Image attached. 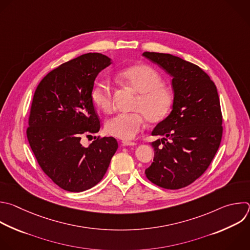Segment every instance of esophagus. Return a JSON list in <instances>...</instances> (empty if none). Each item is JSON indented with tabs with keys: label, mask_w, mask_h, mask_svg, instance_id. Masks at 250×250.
Returning a JSON list of instances; mask_svg holds the SVG:
<instances>
[{
	"label": "esophagus",
	"mask_w": 250,
	"mask_h": 250,
	"mask_svg": "<svg viewBox=\"0 0 250 250\" xmlns=\"http://www.w3.org/2000/svg\"><path fill=\"white\" fill-rule=\"evenodd\" d=\"M123 144H124L125 146H134V145H136L135 142H133V141H127V140H124V141H123Z\"/></svg>",
	"instance_id": "obj_1"
}]
</instances>
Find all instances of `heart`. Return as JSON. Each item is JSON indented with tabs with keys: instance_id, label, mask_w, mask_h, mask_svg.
I'll return each instance as SVG.
<instances>
[{
	"instance_id": "heart-1",
	"label": "heart",
	"mask_w": 250,
	"mask_h": 250,
	"mask_svg": "<svg viewBox=\"0 0 250 250\" xmlns=\"http://www.w3.org/2000/svg\"><path fill=\"white\" fill-rule=\"evenodd\" d=\"M119 78L125 85L138 93L133 110L129 114H120L106 124L108 134L123 140L132 139L144 126L145 121L149 124H158L167 118L174 103L173 89L164 84L162 75L154 67L137 63L122 69ZM94 104L103 112L113 110V86L108 78L100 79L91 93Z\"/></svg>"
}]
</instances>
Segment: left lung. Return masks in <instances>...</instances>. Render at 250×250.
<instances>
[{
	"mask_svg": "<svg viewBox=\"0 0 250 250\" xmlns=\"http://www.w3.org/2000/svg\"><path fill=\"white\" fill-rule=\"evenodd\" d=\"M143 56L173 76L175 92L171 114L152 131L163 138L151 143L155 155L145 175L160 188L180 189L205 173L220 146L223 117L217 87L192 62L170 54Z\"/></svg>",
	"mask_w": 250,
	"mask_h": 250,
	"instance_id": "1",
	"label": "left lung"
}]
</instances>
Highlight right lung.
I'll return each instance as SVG.
<instances>
[{
    "label": "right lung",
    "mask_w": 250,
    "mask_h": 250,
    "mask_svg": "<svg viewBox=\"0 0 250 250\" xmlns=\"http://www.w3.org/2000/svg\"><path fill=\"white\" fill-rule=\"evenodd\" d=\"M111 64L100 53L70 60L46 74L31 103L26 135L42 171L61 188L80 192L104 177L118 149L114 137L80 140L100 129L91 93L98 73Z\"/></svg>",
    "instance_id": "right-lung-1"
}]
</instances>
